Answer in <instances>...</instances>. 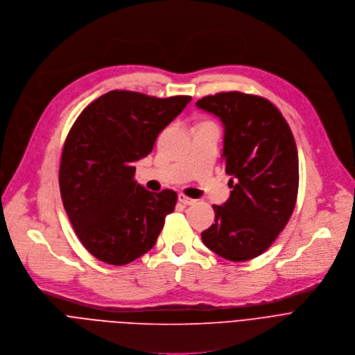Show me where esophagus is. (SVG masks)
<instances>
[{"instance_id":"esophagus-1","label":"esophagus","mask_w":355,"mask_h":355,"mask_svg":"<svg viewBox=\"0 0 355 355\" xmlns=\"http://www.w3.org/2000/svg\"><path fill=\"white\" fill-rule=\"evenodd\" d=\"M179 201L180 202H183L184 205H193L194 202H196V200L194 198H190V197H187L186 194H183V193H180L179 194Z\"/></svg>"}]
</instances>
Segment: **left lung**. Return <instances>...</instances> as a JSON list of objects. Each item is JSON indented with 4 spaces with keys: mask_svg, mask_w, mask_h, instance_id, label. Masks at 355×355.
<instances>
[{
    "mask_svg": "<svg viewBox=\"0 0 355 355\" xmlns=\"http://www.w3.org/2000/svg\"><path fill=\"white\" fill-rule=\"evenodd\" d=\"M196 105L225 125L223 158L232 176L224 205H212L216 220L201 232L204 245L231 261L264 253L286 228L300 186L293 131L267 99L239 91L208 95Z\"/></svg>",
    "mask_w": 355,
    "mask_h": 355,
    "instance_id": "obj_1",
    "label": "left lung"
}]
</instances>
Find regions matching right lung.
Segmentation results:
<instances>
[{
	"label": "right lung",
	"mask_w": 355,
	"mask_h": 355,
	"mask_svg": "<svg viewBox=\"0 0 355 355\" xmlns=\"http://www.w3.org/2000/svg\"><path fill=\"white\" fill-rule=\"evenodd\" d=\"M190 101L116 89L89 103L69 128L58 172L61 200L98 260L124 266L155 245L178 194L138 184L134 162L153 151L158 134Z\"/></svg>",
	"instance_id": "obj_1"
}]
</instances>
